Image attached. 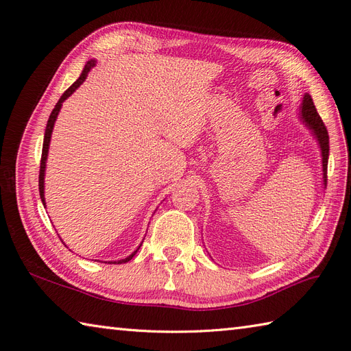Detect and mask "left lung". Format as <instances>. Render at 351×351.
I'll use <instances>...</instances> for the list:
<instances>
[{"instance_id":"8db88e82","label":"left lung","mask_w":351,"mask_h":351,"mask_svg":"<svg viewBox=\"0 0 351 351\" xmlns=\"http://www.w3.org/2000/svg\"><path fill=\"white\" fill-rule=\"evenodd\" d=\"M300 119L306 124L316 139L317 145L321 147V156H322V178L324 186L326 187V171H328V156H329V136L326 127L321 119V115L317 114L315 104L312 101V97L309 93H304V97L300 104Z\"/></svg>"}]
</instances>
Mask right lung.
I'll list each match as a JSON object with an SVG mask.
<instances>
[{
	"label": "right lung",
	"mask_w": 351,
	"mask_h": 351,
	"mask_svg": "<svg viewBox=\"0 0 351 351\" xmlns=\"http://www.w3.org/2000/svg\"><path fill=\"white\" fill-rule=\"evenodd\" d=\"M97 66V60H90V61H88L86 62V66H84V69H83V71H82V74H80V77L74 82L71 86L61 95V98L58 99V102H57V105H56V108L52 110V112H51V115H49V119H48V123H47V129H45V136H44V146H42V156H40V169H39V195H40V200H42V204L45 205V193H44V190H45V186H44V183H45V168H47V158H48V151H49V142H51V134H52V130H54V124H56V120H57V117H58V112H60V110H61V107H62V102H64L69 97H71L73 95V92L76 90L80 84L86 80V77H88V74H89V71ZM142 246V244H141ZM141 246L137 247L130 256H127V258H124V259H120V261H111V262H108V263H125V262H129L134 254H136V252L141 249Z\"/></svg>",
	"instance_id": "obj_1"
}]
</instances>
